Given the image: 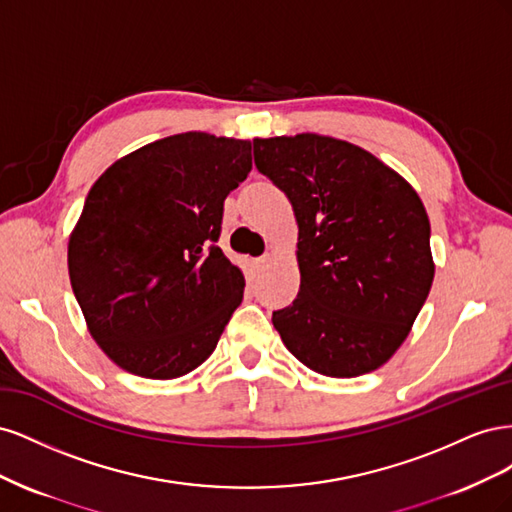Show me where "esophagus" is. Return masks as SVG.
I'll use <instances>...</instances> for the list:
<instances>
[{
	"mask_svg": "<svg viewBox=\"0 0 512 512\" xmlns=\"http://www.w3.org/2000/svg\"><path fill=\"white\" fill-rule=\"evenodd\" d=\"M269 254H265V256H260V258H256V265L262 269V267H267L269 265Z\"/></svg>",
	"mask_w": 512,
	"mask_h": 512,
	"instance_id": "1",
	"label": "esophagus"
}]
</instances>
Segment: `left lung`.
Listing matches in <instances>:
<instances>
[{
    "label": "left lung",
    "mask_w": 512,
    "mask_h": 512,
    "mask_svg": "<svg viewBox=\"0 0 512 512\" xmlns=\"http://www.w3.org/2000/svg\"><path fill=\"white\" fill-rule=\"evenodd\" d=\"M254 164L292 205L301 288L273 312L286 348L331 378L369 374L404 344L433 282L429 218L412 185L337 138H254Z\"/></svg>",
    "instance_id": "left-lung-1"
}]
</instances>
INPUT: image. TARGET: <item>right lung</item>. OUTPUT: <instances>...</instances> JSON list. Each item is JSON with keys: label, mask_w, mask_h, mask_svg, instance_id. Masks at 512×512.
Returning <instances> with one entry per match:
<instances>
[{"label": "right lung", "mask_w": 512, "mask_h": 512, "mask_svg": "<svg viewBox=\"0 0 512 512\" xmlns=\"http://www.w3.org/2000/svg\"><path fill=\"white\" fill-rule=\"evenodd\" d=\"M252 143L166 136L94 183L68 243L74 297L98 346L130 374H190L218 346L245 280L218 247L226 196Z\"/></svg>", "instance_id": "1"}]
</instances>
